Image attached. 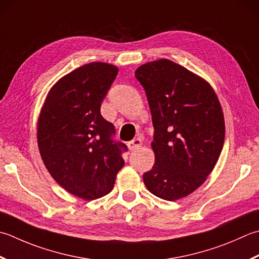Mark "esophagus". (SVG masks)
Wrapping results in <instances>:
<instances>
[{"label":"esophagus","mask_w":259,"mask_h":259,"mask_svg":"<svg viewBox=\"0 0 259 259\" xmlns=\"http://www.w3.org/2000/svg\"><path fill=\"white\" fill-rule=\"evenodd\" d=\"M141 145H143V141H141L140 138H135L134 140H131L128 143V147H129L130 150L138 149Z\"/></svg>","instance_id":"1"}]
</instances>
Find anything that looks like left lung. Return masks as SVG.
<instances>
[{
	"label": "left lung",
	"instance_id": "obj_1",
	"mask_svg": "<svg viewBox=\"0 0 259 259\" xmlns=\"http://www.w3.org/2000/svg\"><path fill=\"white\" fill-rule=\"evenodd\" d=\"M154 124L153 168L143 175L154 195L175 201L204 183L225 143V118L211 85L168 59L136 70Z\"/></svg>",
	"mask_w": 259,
	"mask_h": 259
}]
</instances>
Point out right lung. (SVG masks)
Masks as SVG:
<instances>
[{
    "label": "right lung",
    "mask_w": 259,
    "mask_h": 259,
    "mask_svg": "<svg viewBox=\"0 0 259 259\" xmlns=\"http://www.w3.org/2000/svg\"><path fill=\"white\" fill-rule=\"evenodd\" d=\"M118 75L105 63L73 70L49 91L38 120V146L46 168L66 191L95 200L112 191L126 146L115 141L114 125L101 103Z\"/></svg>",
    "instance_id": "add662e5"
}]
</instances>
